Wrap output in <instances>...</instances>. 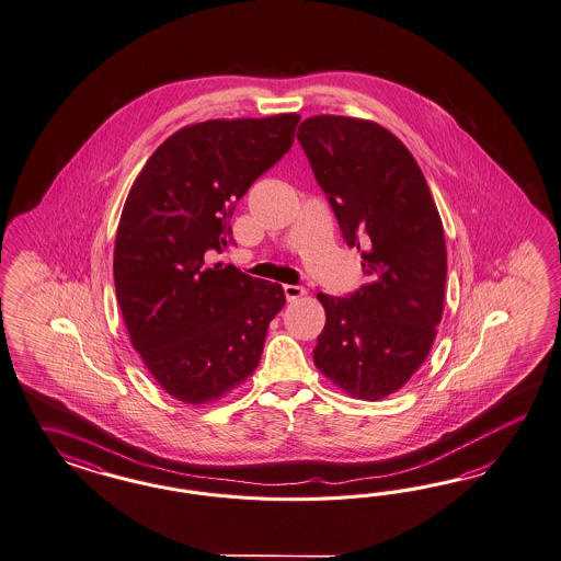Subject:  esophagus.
Returning <instances> with one entry per match:
<instances>
[{
    "label": "esophagus",
    "instance_id": "esophagus-1",
    "mask_svg": "<svg viewBox=\"0 0 561 561\" xmlns=\"http://www.w3.org/2000/svg\"><path fill=\"white\" fill-rule=\"evenodd\" d=\"M284 294H286L288 302H294V300H298V298L305 296L306 289L302 288V286H289V284H286V286H284Z\"/></svg>",
    "mask_w": 561,
    "mask_h": 561
}]
</instances>
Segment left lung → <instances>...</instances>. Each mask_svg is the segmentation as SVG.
<instances>
[{"instance_id":"8db88e82","label":"left lung","mask_w":561,"mask_h":561,"mask_svg":"<svg viewBox=\"0 0 561 561\" xmlns=\"http://www.w3.org/2000/svg\"><path fill=\"white\" fill-rule=\"evenodd\" d=\"M296 137L370 277L347 298L317 294L327 323L314 366L341 391L380 401L417 373L436 340L446 286L440 214L415 158L382 125L317 115Z\"/></svg>"}]
</instances>
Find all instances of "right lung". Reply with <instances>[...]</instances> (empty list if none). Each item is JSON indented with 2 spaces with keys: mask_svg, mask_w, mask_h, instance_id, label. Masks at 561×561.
<instances>
[{
  "mask_svg": "<svg viewBox=\"0 0 561 561\" xmlns=\"http://www.w3.org/2000/svg\"><path fill=\"white\" fill-rule=\"evenodd\" d=\"M296 113L187 125L158 146L123 205L113 275L129 340L187 405L238 389L263 354L279 284L207 263L230 242L238 199L288 152Z\"/></svg>",
  "mask_w": 561,
  "mask_h": 561,
  "instance_id": "right-lung-1",
  "label": "right lung"
}]
</instances>
